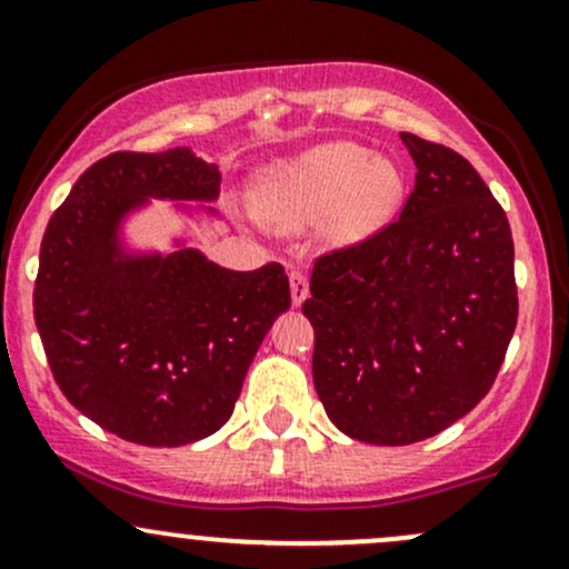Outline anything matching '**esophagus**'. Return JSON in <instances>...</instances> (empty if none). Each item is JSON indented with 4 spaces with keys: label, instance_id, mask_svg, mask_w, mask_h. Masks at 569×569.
<instances>
[{
    "label": "esophagus",
    "instance_id": "obj_1",
    "mask_svg": "<svg viewBox=\"0 0 569 569\" xmlns=\"http://www.w3.org/2000/svg\"><path fill=\"white\" fill-rule=\"evenodd\" d=\"M289 280H291V302L293 307H299L307 297H310V280H307V272L302 270H291Z\"/></svg>",
    "mask_w": 569,
    "mask_h": 569
}]
</instances>
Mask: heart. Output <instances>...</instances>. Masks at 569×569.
Wrapping results in <instances>:
<instances>
[{
	"mask_svg": "<svg viewBox=\"0 0 569 569\" xmlns=\"http://www.w3.org/2000/svg\"><path fill=\"white\" fill-rule=\"evenodd\" d=\"M402 193L406 180L395 161L341 140L272 163L257 180L251 201L272 228L302 230L323 217V241L352 246L392 222Z\"/></svg>",
	"mask_w": 569,
	"mask_h": 569,
	"instance_id": "b5f03b06",
	"label": "heart"
}]
</instances>
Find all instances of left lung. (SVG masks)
Here are the masks:
<instances>
[{
  "mask_svg": "<svg viewBox=\"0 0 569 569\" xmlns=\"http://www.w3.org/2000/svg\"><path fill=\"white\" fill-rule=\"evenodd\" d=\"M400 137L416 163L400 219L315 259L302 305L328 419L371 445L427 440L467 416L490 392L519 312L501 203L461 153Z\"/></svg>",
  "mask_w": 569,
  "mask_h": 569,
  "instance_id": "obj_1",
  "label": "left lung"
}]
</instances>
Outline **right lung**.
Instances as JSON below:
<instances>
[{
    "instance_id": "right-lung-1",
    "label": "right lung",
    "mask_w": 569,
    "mask_h": 569,
    "mask_svg": "<svg viewBox=\"0 0 569 569\" xmlns=\"http://www.w3.org/2000/svg\"><path fill=\"white\" fill-rule=\"evenodd\" d=\"M219 182L190 148L119 150L79 177L44 230L33 320L47 362L68 402L121 440L177 448L214 435L291 305L278 262L236 272L188 246H121V222L148 198L214 201Z\"/></svg>"
}]
</instances>
